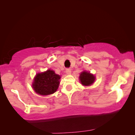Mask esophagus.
<instances>
[{"mask_svg": "<svg viewBox=\"0 0 135 135\" xmlns=\"http://www.w3.org/2000/svg\"><path fill=\"white\" fill-rule=\"evenodd\" d=\"M65 72L67 74H70L71 73V69H70V68H67V69H66Z\"/></svg>", "mask_w": 135, "mask_h": 135, "instance_id": "esophagus-1", "label": "esophagus"}]
</instances>
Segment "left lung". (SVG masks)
<instances>
[{
	"label": "left lung",
	"mask_w": 135,
	"mask_h": 135,
	"mask_svg": "<svg viewBox=\"0 0 135 135\" xmlns=\"http://www.w3.org/2000/svg\"><path fill=\"white\" fill-rule=\"evenodd\" d=\"M80 80L84 86L91 85L95 81V76L90 73L83 71L80 75Z\"/></svg>",
	"instance_id": "1"
}]
</instances>
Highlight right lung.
<instances>
[{
	"label": "right lung",
	"mask_w": 135,
	"mask_h": 135,
	"mask_svg": "<svg viewBox=\"0 0 135 135\" xmlns=\"http://www.w3.org/2000/svg\"><path fill=\"white\" fill-rule=\"evenodd\" d=\"M60 78V76L52 70L38 73L35 78L33 88L36 93L41 95L52 94L58 89Z\"/></svg>",
	"instance_id": "add662e5"
}]
</instances>
